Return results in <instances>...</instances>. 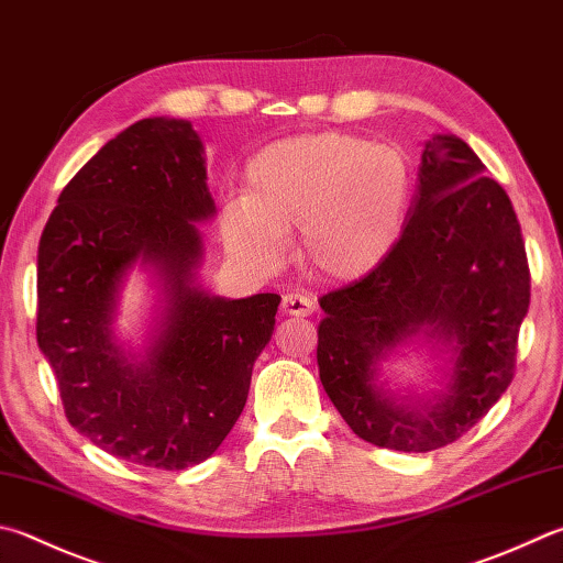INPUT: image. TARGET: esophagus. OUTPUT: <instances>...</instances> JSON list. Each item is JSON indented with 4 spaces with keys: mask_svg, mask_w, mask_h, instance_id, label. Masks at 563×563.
I'll list each match as a JSON object with an SVG mask.
<instances>
[{
    "mask_svg": "<svg viewBox=\"0 0 563 563\" xmlns=\"http://www.w3.org/2000/svg\"><path fill=\"white\" fill-rule=\"evenodd\" d=\"M283 312L292 317H308L314 312V300L302 292H285L283 295Z\"/></svg>",
    "mask_w": 563,
    "mask_h": 563,
    "instance_id": "1",
    "label": "esophagus"
}]
</instances>
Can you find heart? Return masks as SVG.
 <instances>
[{"mask_svg": "<svg viewBox=\"0 0 563 563\" xmlns=\"http://www.w3.org/2000/svg\"><path fill=\"white\" fill-rule=\"evenodd\" d=\"M249 194L221 211L227 246L263 268L278 265L300 227V255L324 280H356L379 265L404 231L413 194L401 150L346 132L273 142L251 159Z\"/></svg>", "mask_w": 563, "mask_h": 563, "instance_id": "1", "label": "heart"}]
</instances>
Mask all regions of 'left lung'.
I'll return each instance as SVG.
<instances>
[{
  "label": "left lung",
  "instance_id": "1",
  "mask_svg": "<svg viewBox=\"0 0 563 563\" xmlns=\"http://www.w3.org/2000/svg\"><path fill=\"white\" fill-rule=\"evenodd\" d=\"M406 229L376 268L320 298L317 366L346 426L388 451L428 453L467 433L515 376L529 265L507 191L455 135L426 142ZM423 335L452 354L433 399L398 397L380 362Z\"/></svg>",
  "mask_w": 563,
  "mask_h": 563
}]
</instances>
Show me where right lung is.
<instances>
[{"instance_id": "add662e5", "label": "right lung", "mask_w": 563, "mask_h": 563, "mask_svg": "<svg viewBox=\"0 0 563 563\" xmlns=\"http://www.w3.org/2000/svg\"><path fill=\"white\" fill-rule=\"evenodd\" d=\"M217 203L189 120L145 118L70 179L38 241L36 342L68 423L130 463L184 470L213 455L246 406L280 295L217 298L197 283V223ZM137 260L161 290L145 355L111 332Z\"/></svg>"}]
</instances>
